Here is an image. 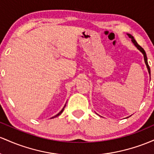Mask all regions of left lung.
Returning <instances> with one entry per match:
<instances>
[{
  "mask_svg": "<svg viewBox=\"0 0 154 154\" xmlns=\"http://www.w3.org/2000/svg\"><path fill=\"white\" fill-rule=\"evenodd\" d=\"M127 35L129 36V38H131V41H132V42L133 43V44H134V46H135V47L137 48V49L138 50H139V51H140V52L142 53V54H143V57H144V61H145V63H146V68H147V69H148V73H149L150 77H151V69H150L149 65H148V59H147V56H146V51H145V50L143 49V48L141 47L140 46H139V45L137 44V41H136L135 40H134V37H133V36H132V35H131V34L127 33ZM150 79H151V78H150ZM127 118H128V117H127Z\"/></svg>",
  "mask_w": 154,
  "mask_h": 154,
  "instance_id": "1",
  "label": "left lung"
}]
</instances>
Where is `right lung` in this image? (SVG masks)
Segmentation results:
<instances>
[{
  "label": "right lung",
  "mask_w": 154,
  "mask_h": 154,
  "mask_svg": "<svg viewBox=\"0 0 154 154\" xmlns=\"http://www.w3.org/2000/svg\"><path fill=\"white\" fill-rule=\"evenodd\" d=\"M65 105H66V104H65V106H64V107H63V109H62V110H61V111H60V112H59V113H57V114L56 116H54L51 117V119H54V118H55V117H57V116H60V114H61V113H63V110H64V109H65Z\"/></svg>",
  "instance_id": "right-lung-1"
}]
</instances>
